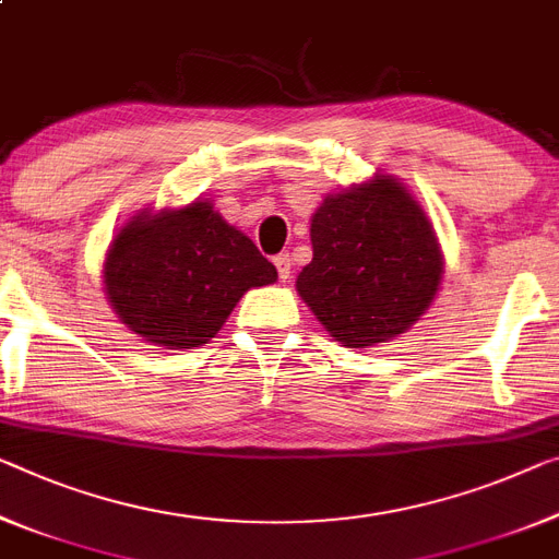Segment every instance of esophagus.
Wrapping results in <instances>:
<instances>
[{"instance_id":"obj_1","label":"esophagus","mask_w":559,"mask_h":559,"mask_svg":"<svg viewBox=\"0 0 559 559\" xmlns=\"http://www.w3.org/2000/svg\"><path fill=\"white\" fill-rule=\"evenodd\" d=\"M274 267H277V272H280V280H289V274H292V257H289V252H282V254H277L274 257Z\"/></svg>"}]
</instances>
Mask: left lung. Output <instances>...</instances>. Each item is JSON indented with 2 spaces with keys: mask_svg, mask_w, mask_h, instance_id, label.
Returning a JSON list of instances; mask_svg holds the SVG:
<instances>
[{
  "mask_svg": "<svg viewBox=\"0 0 559 559\" xmlns=\"http://www.w3.org/2000/svg\"><path fill=\"white\" fill-rule=\"evenodd\" d=\"M309 237L312 262L297 292L342 347H374L407 332L440 287L432 222L392 175L324 197Z\"/></svg>",
  "mask_w": 559,
  "mask_h": 559,
  "instance_id": "obj_1",
  "label": "left lung"
}]
</instances>
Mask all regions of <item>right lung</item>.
Here are the masks:
<instances>
[{
    "mask_svg": "<svg viewBox=\"0 0 559 559\" xmlns=\"http://www.w3.org/2000/svg\"><path fill=\"white\" fill-rule=\"evenodd\" d=\"M272 282L274 264L202 200L134 214L105 260V292L119 322L167 349L207 345L247 289Z\"/></svg>",
    "mask_w": 559,
    "mask_h": 559,
    "instance_id": "right-lung-1",
    "label": "right lung"
}]
</instances>
